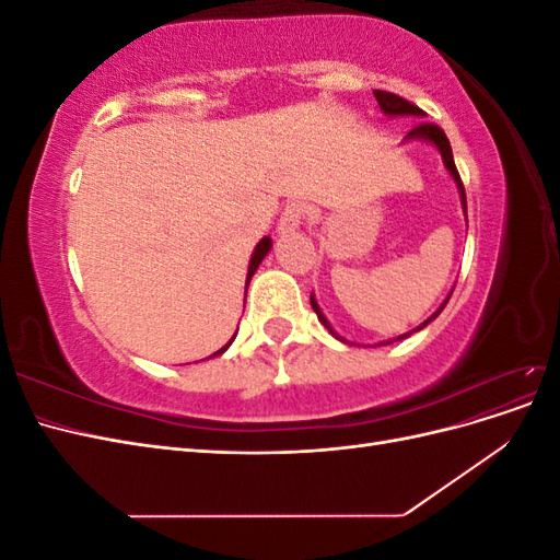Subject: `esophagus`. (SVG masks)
Segmentation results:
<instances>
[{
	"mask_svg": "<svg viewBox=\"0 0 560 560\" xmlns=\"http://www.w3.org/2000/svg\"><path fill=\"white\" fill-rule=\"evenodd\" d=\"M308 208L303 206V202H290L278 219V233H290L294 229H299L303 224V219H306Z\"/></svg>",
	"mask_w": 560,
	"mask_h": 560,
	"instance_id": "obj_1",
	"label": "esophagus"
}]
</instances>
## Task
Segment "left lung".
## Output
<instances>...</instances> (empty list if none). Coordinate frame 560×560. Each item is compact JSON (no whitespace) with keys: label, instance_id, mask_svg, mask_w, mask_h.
Here are the masks:
<instances>
[{"label":"left lung","instance_id":"obj_1","mask_svg":"<svg viewBox=\"0 0 560 560\" xmlns=\"http://www.w3.org/2000/svg\"><path fill=\"white\" fill-rule=\"evenodd\" d=\"M374 95H376V100H378V107L385 112V114H389V116H425V112H422L420 107H416L413 103H409V100H404V97H399V95H395V93H387V91H374ZM406 138L409 140H428V142H432L439 151H442V159H444V165L448 167V173H451V177L455 179V184H457V189H460V198H463V208H465V212H467V198H465V186H463V179H460V173H457V167H455V161H453V151H451V142H448V138H446V132L439 128L436 124H430V121H420V124H416L413 128H411V132L406 135ZM451 299V296H448ZM448 299L442 303V306H439V311L436 313H432L425 322H422V325H418L413 331H420L422 327H428L430 322L444 311V306L448 303ZM311 306H313V311L317 313V319L322 322V325H325L329 331H331V336H336L338 341H343L341 336H338L334 329H331V325L327 322V317L322 315V311H319V306L315 303V299L311 296ZM413 331H409V334H401L399 338H395V341H401V338H406V336H411ZM346 343V341H343ZM387 343H393V341H387Z\"/></svg>","mask_w":560,"mask_h":560}]
</instances>
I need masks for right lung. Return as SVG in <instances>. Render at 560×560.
<instances>
[{
  "mask_svg": "<svg viewBox=\"0 0 560 560\" xmlns=\"http://www.w3.org/2000/svg\"><path fill=\"white\" fill-rule=\"evenodd\" d=\"M268 249H270V238H261L259 241V245L257 247H254V254H252V259H249V270H247V284H249V280H252V276H254V270H257L259 268V264H261V259L266 257V254H268ZM231 341H233V338H231ZM231 341L222 348V350H217L214 354H222L229 346H231ZM214 354H210V358H214Z\"/></svg>",
  "mask_w": 560,
  "mask_h": 560,
  "instance_id": "obj_1",
  "label": "right lung"
}]
</instances>
